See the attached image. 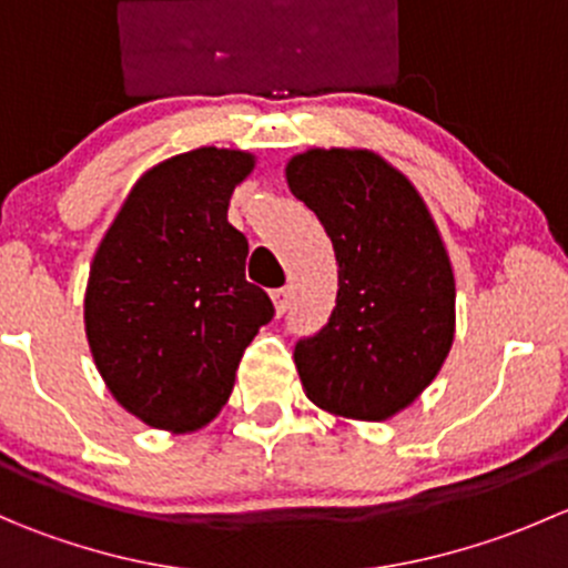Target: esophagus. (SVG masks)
Instances as JSON below:
<instances>
[{
	"instance_id": "34e87169",
	"label": "esophagus",
	"mask_w": 568,
	"mask_h": 568,
	"mask_svg": "<svg viewBox=\"0 0 568 568\" xmlns=\"http://www.w3.org/2000/svg\"><path fill=\"white\" fill-rule=\"evenodd\" d=\"M272 300H274V307H277V313H280V316H283V313L288 311L291 291H288V288H274V291H272Z\"/></svg>"
}]
</instances>
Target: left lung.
Instances as JSON below:
<instances>
[{
	"label": "left lung",
	"instance_id": "1",
	"mask_svg": "<svg viewBox=\"0 0 568 568\" xmlns=\"http://www.w3.org/2000/svg\"><path fill=\"white\" fill-rule=\"evenodd\" d=\"M285 175L337 257L335 311L294 348L302 385L321 409L385 420L432 385L450 352L448 252L417 189L376 153L307 151Z\"/></svg>",
	"mask_w": 568,
	"mask_h": 568
}]
</instances>
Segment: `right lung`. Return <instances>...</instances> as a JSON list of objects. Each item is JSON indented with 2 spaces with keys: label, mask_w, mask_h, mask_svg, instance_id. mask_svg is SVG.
Instances as JSON below:
<instances>
[{
  "label": "right lung",
  "mask_w": 568,
  "mask_h": 568,
  "mask_svg": "<svg viewBox=\"0 0 568 568\" xmlns=\"http://www.w3.org/2000/svg\"><path fill=\"white\" fill-rule=\"evenodd\" d=\"M252 156L197 148L134 183L90 266L84 326L114 398L153 428L194 432L231 398L244 348L274 316L227 222Z\"/></svg>",
  "instance_id": "1"
}]
</instances>
